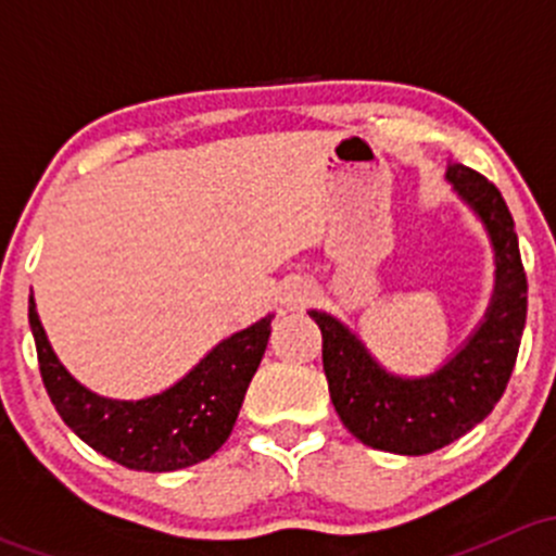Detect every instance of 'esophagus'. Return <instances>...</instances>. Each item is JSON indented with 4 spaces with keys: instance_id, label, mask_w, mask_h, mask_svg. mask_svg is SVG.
<instances>
[{
    "instance_id": "34e87169",
    "label": "esophagus",
    "mask_w": 556,
    "mask_h": 556,
    "mask_svg": "<svg viewBox=\"0 0 556 556\" xmlns=\"http://www.w3.org/2000/svg\"><path fill=\"white\" fill-rule=\"evenodd\" d=\"M312 295H314L312 282H306V279L301 277H293L282 285V295H279V301H282L285 309L295 312V309H304V306L312 301Z\"/></svg>"
}]
</instances>
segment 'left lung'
<instances>
[{
	"label": "left lung",
	"instance_id": "obj_1",
	"mask_svg": "<svg viewBox=\"0 0 556 556\" xmlns=\"http://www.w3.org/2000/svg\"><path fill=\"white\" fill-rule=\"evenodd\" d=\"M446 182L490 237L495 288L484 319L444 366L422 377L387 371L339 317L309 309L323 330V368L336 414L371 450L417 457L452 444L495 408L517 363L527 317V277L514 217L501 190L468 166H446Z\"/></svg>",
	"mask_w": 556,
	"mask_h": 556
}]
</instances>
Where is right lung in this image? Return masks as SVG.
<instances>
[{"mask_svg": "<svg viewBox=\"0 0 556 556\" xmlns=\"http://www.w3.org/2000/svg\"><path fill=\"white\" fill-rule=\"evenodd\" d=\"M271 319L274 314H266L223 339L166 390L139 401H117L88 390L66 371L39 323L35 295H29L39 374L55 412L91 450L148 473L188 468L226 444L266 352Z\"/></svg>", "mask_w": 556, "mask_h": 556, "instance_id": "obj_1", "label": "right lung"}]
</instances>
